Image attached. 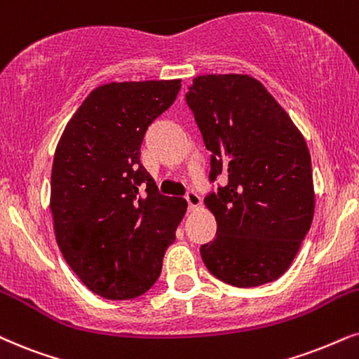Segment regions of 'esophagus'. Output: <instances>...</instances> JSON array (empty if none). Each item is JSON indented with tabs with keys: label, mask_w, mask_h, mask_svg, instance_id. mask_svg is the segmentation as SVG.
<instances>
[{
	"label": "esophagus",
	"mask_w": 359,
	"mask_h": 359,
	"mask_svg": "<svg viewBox=\"0 0 359 359\" xmlns=\"http://www.w3.org/2000/svg\"><path fill=\"white\" fill-rule=\"evenodd\" d=\"M186 201H188L191 211H194V209L199 208V204H201V198H199L196 193H193V191H189V193L186 194Z\"/></svg>",
	"instance_id": "34e87169"
}]
</instances>
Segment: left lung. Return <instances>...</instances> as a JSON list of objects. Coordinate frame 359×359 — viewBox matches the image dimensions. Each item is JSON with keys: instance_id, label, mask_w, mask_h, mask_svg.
Listing matches in <instances>:
<instances>
[{"instance_id": "left-lung-1", "label": "left lung", "mask_w": 359, "mask_h": 359, "mask_svg": "<svg viewBox=\"0 0 359 359\" xmlns=\"http://www.w3.org/2000/svg\"><path fill=\"white\" fill-rule=\"evenodd\" d=\"M217 193L204 198L217 237L201 245L208 271L234 287L273 282L290 267L315 212L311 158L304 135L257 79L206 74L186 94Z\"/></svg>"}]
</instances>
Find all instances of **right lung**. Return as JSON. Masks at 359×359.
<instances>
[{"label":"right lung","instance_id":"1","mask_svg":"<svg viewBox=\"0 0 359 359\" xmlns=\"http://www.w3.org/2000/svg\"><path fill=\"white\" fill-rule=\"evenodd\" d=\"M180 87L181 79L95 87L55 147L49 199L55 241L83 285L104 299L150 290L188 209L186 199L158 193L140 163L147 128Z\"/></svg>","mask_w":359,"mask_h":359}]
</instances>
